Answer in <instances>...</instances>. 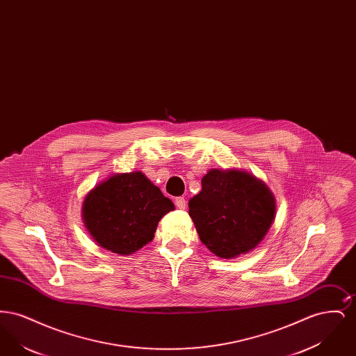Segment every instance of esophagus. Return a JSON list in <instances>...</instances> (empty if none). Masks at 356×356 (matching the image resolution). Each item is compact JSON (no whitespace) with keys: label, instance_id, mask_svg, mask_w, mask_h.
Segmentation results:
<instances>
[{"label":"esophagus","instance_id":"34e87169","mask_svg":"<svg viewBox=\"0 0 356 356\" xmlns=\"http://www.w3.org/2000/svg\"><path fill=\"white\" fill-rule=\"evenodd\" d=\"M175 205H176L179 209H186V199L181 197V196H180V197H176V199H175Z\"/></svg>","mask_w":356,"mask_h":356}]
</instances>
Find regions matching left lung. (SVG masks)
<instances>
[{
	"mask_svg": "<svg viewBox=\"0 0 356 356\" xmlns=\"http://www.w3.org/2000/svg\"><path fill=\"white\" fill-rule=\"evenodd\" d=\"M189 216L205 247L219 257L247 254L264 238L276 213L268 186L243 170H211L189 203Z\"/></svg>",
	"mask_w": 356,
	"mask_h": 356,
	"instance_id": "obj_1",
	"label": "left lung"
}]
</instances>
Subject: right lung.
Returning a JSON list of instances; mask_svg holds the SVG:
<instances>
[{"label": "right lung", "mask_w": 356, "mask_h": 356, "mask_svg": "<svg viewBox=\"0 0 356 356\" xmlns=\"http://www.w3.org/2000/svg\"><path fill=\"white\" fill-rule=\"evenodd\" d=\"M173 209L141 172L118 173L86 195L83 219L100 247L124 256L152 241L159 221Z\"/></svg>", "instance_id": "obj_1"}]
</instances>
